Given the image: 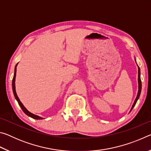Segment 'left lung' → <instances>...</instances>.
<instances>
[{"mask_svg": "<svg viewBox=\"0 0 151 151\" xmlns=\"http://www.w3.org/2000/svg\"><path fill=\"white\" fill-rule=\"evenodd\" d=\"M140 68H139V70H138V82H139V91H138V94H137V98H136V99H135V101L134 102V104H133V105H132V106L131 111H132V109H133V107L134 106L135 104H136L137 102V100H138V99H139V96H140V92H141L142 84H141V80H140Z\"/></svg>", "mask_w": 151, "mask_h": 151, "instance_id": "left-lung-1", "label": "left lung"}]
</instances>
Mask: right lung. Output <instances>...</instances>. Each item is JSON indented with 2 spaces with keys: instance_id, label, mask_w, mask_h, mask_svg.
<instances>
[{
  "instance_id": "right-lung-1",
  "label": "right lung",
  "mask_w": 151,
  "mask_h": 151,
  "mask_svg": "<svg viewBox=\"0 0 151 151\" xmlns=\"http://www.w3.org/2000/svg\"><path fill=\"white\" fill-rule=\"evenodd\" d=\"M17 66V65H16V66H15V68H14V77H13V79H12V91H13V93H14V95L15 99H16V100L17 101L18 103H19L20 106L21 107L22 111H23V112H24V113L27 114V115H28V116H30V117H31V118H32V119H42V118H41V117H40V116H37V115H35V114L31 113V112H30L29 111H28L27 109L26 108H25L23 104H22L21 102L20 101L19 97H18V96H17V93H16V90H15V77H16Z\"/></svg>"
}]
</instances>
